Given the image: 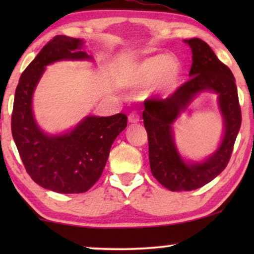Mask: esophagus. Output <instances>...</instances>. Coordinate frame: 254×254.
<instances>
[{
	"mask_svg": "<svg viewBox=\"0 0 254 254\" xmlns=\"http://www.w3.org/2000/svg\"><path fill=\"white\" fill-rule=\"evenodd\" d=\"M128 121H129L130 124H136L140 121V116L136 112H131L129 113V116H128Z\"/></svg>",
	"mask_w": 254,
	"mask_h": 254,
	"instance_id": "1",
	"label": "esophagus"
}]
</instances>
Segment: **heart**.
<instances>
[{"label":"heart","instance_id":"obj_1","mask_svg":"<svg viewBox=\"0 0 254 254\" xmlns=\"http://www.w3.org/2000/svg\"><path fill=\"white\" fill-rule=\"evenodd\" d=\"M183 67L175 55L158 54L148 58L137 65L134 82L137 86H148L159 95H171L182 81Z\"/></svg>","mask_w":254,"mask_h":254}]
</instances>
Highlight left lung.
<instances>
[{
  "instance_id": "8db88e82",
  "label": "left lung",
  "mask_w": 254,
  "mask_h": 254,
  "mask_svg": "<svg viewBox=\"0 0 254 254\" xmlns=\"http://www.w3.org/2000/svg\"><path fill=\"white\" fill-rule=\"evenodd\" d=\"M184 43L192 50L190 79L166 99L145 100L142 116L148 133L151 173L172 192L200 189L216 178L228 165L242 124L237 86L230 69L203 40L192 38ZM202 92L218 95L224 134L213 154L202 161H189L176 148L173 124Z\"/></svg>"
}]
</instances>
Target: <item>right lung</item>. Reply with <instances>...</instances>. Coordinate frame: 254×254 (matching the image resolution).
Wrapping results in <instances>:
<instances>
[{
	"instance_id": "add662e5",
	"label": "right lung",
	"mask_w": 254,
	"mask_h": 254,
	"mask_svg": "<svg viewBox=\"0 0 254 254\" xmlns=\"http://www.w3.org/2000/svg\"><path fill=\"white\" fill-rule=\"evenodd\" d=\"M84 44L83 39L54 37L23 71L13 100L12 137L27 173L44 189L64 194L84 193L95 185L114 140L127 126L123 113L88 116L61 134H48L37 124L32 99L45 69L59 61H93L83 51Z\"/></svg>"
}]
</instances>
